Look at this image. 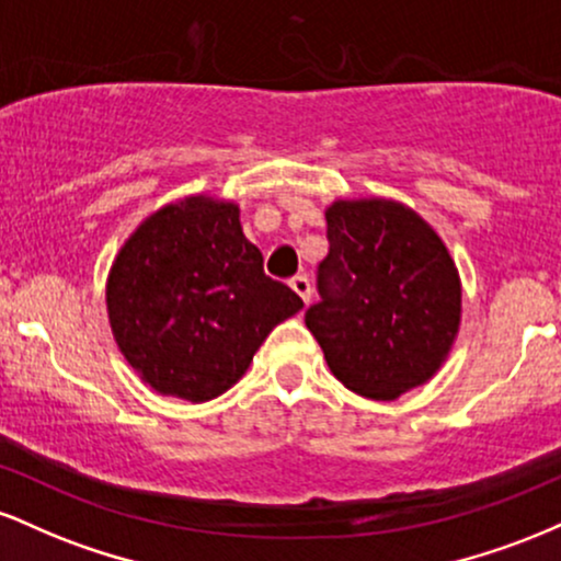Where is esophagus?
Instances as JSON below:
<instances>
[{
    "label": "esophagus",
    "mask_w": 561,
    "mask_h": 561,
    "mask_svg": "<svg viewBox=\"0 0 561 561\" xmlns=\"http://www.w3.org/2000/svg\"><path fill=\"white\" fill-rule=\"evenodd\" d=\"M289 287L295 289V293L300 295L302 298V302H311V279H308L306 274H298V276H293V279H289Z\"/></svg>",
    "instance_id": "1"
}]
</instances>
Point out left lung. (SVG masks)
Listing matches in <instances>:
<instances>
[{"label":"left lung","mask_w":561,"mask_h":561,"mask_svg":"<svg viewBox=\"0 0 561 561\" xmlns=\"http://www.w3.org/2000/svg\"><path fill=\"white\" fill-rule=\"evenodd\" d=\"M327 240L306 327L332 375L375 401L420 388L459 334L461 282L448 248L420 214L382 197L332 203Z\"/></svg>","instance_id":"1"}]
</instances>
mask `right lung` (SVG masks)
<instances>
[{
  "mask_svg": "<svg viewBox=\"0 0 561 561\" xmlns=\"http://www.w3.org/2000/svg\"><path fill=\"white\" fill-rule=\"evenodd\" d=\"M115 343L160 396L203 403L248 371L276 324L302 300L263 274L240 208L192 195L139 224L107 276Z\"/></svg>",
  "mask_w": 561,
  "mask_h": 561,
  "instance_id": "right-lung-1",
  "label": "right lung"
}]
</instances>
